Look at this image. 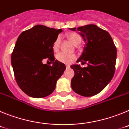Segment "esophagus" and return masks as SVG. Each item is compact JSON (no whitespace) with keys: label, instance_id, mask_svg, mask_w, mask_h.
<instances>
[{"label":"esophagus","instance_id":"1","mask_svg":"<svg viewBox=\"0 0 129 129\" xmlns=\"http://www.w3.org/2000/svg\"><path fill=\"white\" fill-rule=\"evenodd\" d=\"M66 67H67V68H70V65L69 64H66Z\"/></svg>","mask_w":129,"mask_h":129}]
</instances>
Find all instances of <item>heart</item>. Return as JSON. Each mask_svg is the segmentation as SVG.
<instances>
[{
    "label": "heart",
    "instance_id": "b5f03b06",
    "mask_svg": "<svg viewBox=\"0 0 129 129\" xmlns=\"http://www.w3.org/2000/svg\"><path fill=\"white\" fill-rule=\"evenodd\" d=\"M68 38L76 46L79 44V43L81 41V39L80 36L78 34H76V33H72V34H69L68 35ZM59 44H60V38L58 37L55 40V43H53V50H58L59 47ZM57 59L58 61H59L61 62L66 64H70L73 61H74L75 59H76V55L73 54H68V53H64V52H60V53L57 55Z\"/></svg>",
    "mask_w": 129,
    "mask_h": 129
}]
</instances>
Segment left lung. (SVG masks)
I'll list each match as a JSON object with an SVG mask.
<instances>
[{
    "label": "left lung",
    "instance_id": "obj_1",
    "mask_svg": "<svg viewBox=\"0 0 129 129\" xmlns=\"http://www.w3.org/2000/svg\"><path fill=\"white\" fill-rule=\"evenodd\" d=\"M76 31L85 43L81 56L76 62L80 64L70 66L74 71L71 80L72 88L76 93L85 97L99 94L109 84L115 72L117 50L109 33L95 24H88L70 28Z\"/></svg>",
    "mask_w": 129,
    "mask_h": 129
}]
</instances>
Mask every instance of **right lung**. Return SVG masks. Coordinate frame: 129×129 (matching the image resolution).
Wrapping results in <instances>:
<instances>
[{
	"label": "right lung",
	"instance_id": "1",
	"mask_svg": "<svg viewBox=\"0 0 129 129\" xmlns=\"http://www.w3.org/2000/svg\"><path fill=\"white\" fill-rule=\"evenodd\" d=\"M61 29L36 25L20 34L11 54V65L20 88L35 98H44L54 91L65 64L55 60L53 45ZM52 66L42 63L43 59Z\"/></svg>",
	"mask_w": 129,
	"mask_h": 129
}]
</instances>
